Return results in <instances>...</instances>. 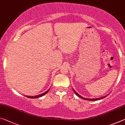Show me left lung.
Listing matches in <instances>:
<instances>
[{
  "mask_svg": "<svg viewBox=\"0 0 125 125\" xmlns=\"http://www.w3.org/2000/svg\"><path fill=\"white\" fill-rule=\"evenodd\" d=\"M73 91H74V93H75V94H76V95H78L79 97H80V98H83V99H84V100H89V101H98V100H99V99H102V98H104V97H107V95H105V96H104V97H101V98H90V99H88V98H83V97H82L81 95H80L79 94H78L77 93H76V92L75 91L74 89H73Z\"/></svg>",
  "mask_w": 125,
  "mask_h": 125,
  "instance_id": "1",
  "label": "left lung"
}]
</instances>
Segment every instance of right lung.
Here are the masks:
<instances>
[{"instance_id":"obj_1","label":"right lung","mask_w":125,"mask_h":125,"mask_svg":"<svg viewBox=\"0 0 125 125\" xmlns=\"http://www.w3.org/2000/svg\"><path fill=\"white\" fill-rule=\"evenodd\" d=\"M49 90H50V89H49L47 91L45 92V93L41 94L38 95H37V96H32V97H30V96H27V95H25V96H26V97H28V98H37L41 97H42V96L45 95L46 94H47V93H48V92L49 91Z\"/></svg>"}]
</instances>
